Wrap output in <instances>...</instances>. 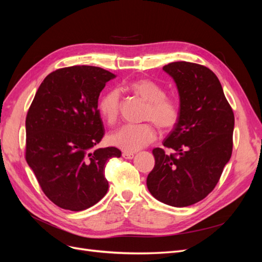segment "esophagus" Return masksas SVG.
<instances>
[{"label":"esophagus","mask_w":262,"mask_h":262,"mask_svg":"<svg viewBox=\"0 0 262 262\" xmlns=\"http://www.w3.org/2000/svg\"><path fill=\"white\" fill-rule=\"evenodd\" d=\"M122 157L125 158V160H132V158L134 157V154L133 153H128V152H123Z\"/></svg>","instance_id":"34e87169"}]
</instances>
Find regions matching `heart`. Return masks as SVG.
Listing matches in <instances>:
<instances>
[{"label":"heart","mask_w":262,"mask_h":262,"mask_svg":"<svg viewBox=\"0 0 262 262\" xmlns=\"http://www.w3.org/2000/svg\"><path fill=\"white\" fill-rule=\"evenodd\" d=\"M128 87L134 95L147 102L145 120L153 121L163 130L171 129L177 123L179 105L173 98L166 96L163 86L150 80H138L130 83ZM98 110L107 123H115L120 112V93L112 90L102 95L98 101ZM155 137V130L149 123L123 124L110 132L107 141L110 145L133 153L149 144Z\"/></svg>","instance_id":"b5f03b06"}]
</instances>
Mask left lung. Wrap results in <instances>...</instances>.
Masks as SVG:
<instances>
[{"label":"left lung","instance_id":"8db88e82","mask_svg":"<svg viewBox=\"0 0 262 262\" xmlns=\"http://www.w3.org/2000/svg\"><path fill=\"white\" fill-rule=\"evenodd\" d=\"M163 70L176 84L179 118L163 142L176 155L153 149L146 186L155 199L176 208L204 199L232 156L235 119L217 76L200 64L171 62Z\"/></svg>","mask_w":262,"mask_h":262}]
</instances>
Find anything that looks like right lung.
<instances>
[{"label": "right lung", "instance_id": "add662e5", "mask_svg": "<svg viewBox=\"0 0 262 262\" xmlns=\"http://www.w3.org/2000/svg\"><path fill=\"white\" fill-rule=\"evenodd\" d=\"M116 75L75 66L54 71L39 86L26 117V161L58 207L83 211L108 191L106 163L117 147L96 148L104 137L98 98Z\"/></svg>", "mask_w": 262, "mask_h": 262}]
</instances>
